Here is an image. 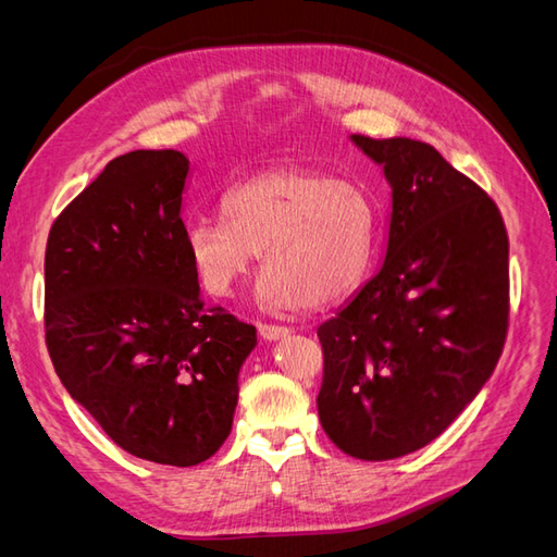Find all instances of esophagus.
I'll return each instance as SVG.
<instances>
[{
	"mask_svg": "<svg viewBox=\"0 0 557 557\" xmlns=\"http://www.w3.org/2000/svg\"><path fill=\"white\" fill-rule=\"evenodd\" d=\"M258 332L262 339L267 342H276V339H283V336H288L293 330L285 327V325H269V323H260L258 325Z\"/></svg>",
	"mask_w": 557,
	"mask_h": 557,
	"instance_id": "34e87169",
	"label": "esophagus"
}]
</instances>
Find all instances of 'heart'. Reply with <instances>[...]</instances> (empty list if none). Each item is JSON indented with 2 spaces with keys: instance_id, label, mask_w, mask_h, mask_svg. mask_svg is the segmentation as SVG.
<instances>
[{
  "instance_id": "b5f03b06",
  "label": "heart",
  "mask_w": 557,
  "mask_h": 557,
  "mask_svg": "<svg viewBox=\"0 0 557 557\" xmlns=\"http://www.w3.org/2000/svg\"><path fill=\"white\" fill-rule=\"evenodd\" d=\"M227 218L185 230L195 272L215 297L232 295L264 252L269 307H327L352 293L374 252V207L356 183L301 166H274L232 188Z\"/></svg>"
}]
</instances>
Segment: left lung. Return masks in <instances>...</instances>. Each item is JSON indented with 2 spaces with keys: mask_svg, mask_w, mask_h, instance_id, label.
I'll list each match as a JSON object with an SVG mask.
<instances>
[{
  "mask_svg": "<svg viewBox=\"0 0 557 557\" xmlns=\"http://www.w3.org/2000/svg\"><path fill=\"white\" fill-rule=\"evenodd\" d=\"M393 188L379 272L318 327L320 425L360 460L436 440L495 372L509 330V237L483 188L430 144L350 137Z\"/></svg>",
  "mask_w": 557,
  "mask_h": 557,
  "instance_id": "obj_1",
  "label": "left lung"
}]
</instances>
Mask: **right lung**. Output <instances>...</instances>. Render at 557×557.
<instances>
[{
  "label": "right lung",
  "mask_w": 557,
  "mask_h": 557,
  "mask_svg": "<svg viewBox=\"0 0 557 557\" xmlns=\"http://www.w3.org/2000/svg\"><path fill=\"white\" fill-rule=\"evenodd\" d=\"M190 160L132 150L46 244V346L62 385L141 460L193 467L232 430L256 327L205 307L181 218Z\"/></svg>",
  "instance_id": "right-lung-1"
}]
</instances>
